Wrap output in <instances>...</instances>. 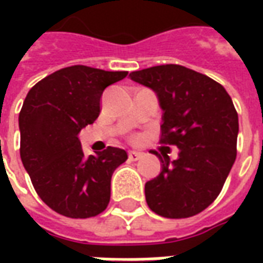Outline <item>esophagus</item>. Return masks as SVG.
<instances>
[{"label":"esophagus","mask_w":263,"mask_h":263,"mask_svg":"<svg viewBox=\"0 0 263 263\" xmlns=\"http://www.w3.org/2000/svg\"><path fill=\"white\" fill-rule=\"evenodd\" d=\"M142 156H143L142 152H135V151H129V152H128V158H129V160H132V162L141 159Z\"/></svg>","instance_id":"1"}]
</instances>
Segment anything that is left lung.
Wrapping results in <instances>:
<instances>
[{
  "instance_id": "1",
  "label": "left lung",
  "mask_w": 263,
  "mask_h": 263,
  "mask_svg": "<svg viewBox=\"0 0 263 263\" xmlns=\"http://www.w3.org/2000/svg\"><path fill=\"white\" fill-rule=\"evenodd\" d=\"M131 80L154 90L162 115L160 142L176 145L179 158L155 154L158 176L145 184L149 209L166 218H187L214 201L237 158L238 114L226 88L180 65L132 71Z\"/></svg>"
}]
</instances>
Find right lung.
I'll list each match as a JSON object with an SVG mask.
<instances>
[{"instance_id": "obj_1", "label": "right lung", "mask_w": 263, "mask_h": 263, "mask_svg": "<svg viewBox=\"0 0 263 263\" xmlns=\"http://www.w3.org/2000/svg\"><path fill=\"white\" fill-rule=\"evenodd\" d=\"M128 71L70 66L36 83L20 112L21 159L45 204L70 218L107 209L111 176L128 155L108 148L84 156L79 134L100 115V98Z\"/></svg>"}]
</instances>
